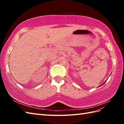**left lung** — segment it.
I'll list each match as a JSON object with an SVG mask.
<instances>
[{"instance_id":"obj_1","label":"left lung","mask_w":124,"mask_h":124,"mask_svg":"<svg viewBox=\"0 0 124 124\" xmlns=\"http://www.w3.org/2000/svg\"><path fill=\"white\" fill-rule=\"evenodd\" d=\"M106 81H107V80H106ZM106 81H105V82H104V83H103V84H104V83H106ZM103 84H102V85H103ZM101 85H100V86H101Z\"/></svg>"}]
</instances>
